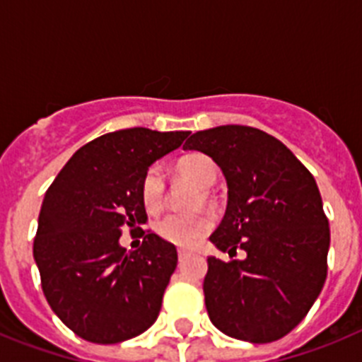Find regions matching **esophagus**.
I'll use <instances>...</instances> for the list:
<instances>
[{"instance_id": "34e87169", "label": "esophagus", "mask_w": 362, "mask_h": 362, "mask_svg": "<svg viewBox=\"0 0 362 362\" xmlns=\"http://www.w3.org/2000/svg\"><path fill=\"white\" fill-rule=\"evenodd\" d=\"M192 252L190 250H185V248H179L177 250V255H179V261H183L185 257H188V255H190Z\"/></svg>"}]
</instances>
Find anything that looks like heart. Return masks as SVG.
<instances>
[{"mask_svg": "<svg viewBox=\"0 0 362 362\" xmlns=\"http://www.w3.org/2000/svg\"><path fill=\"white\" fill-rule=\"evenodd\" d=\"M177 177L187 179L188 183L196 185L199 194L192 199V209H199L203 203L210 201L209 188L214 187L219 175V168L212 158L204 153H190L179 159L174 166ZM143 206L146 212H161L166 201V179L161 166L152 165L143 174L141 187ZM214 228V219L209 212H190V214H168L156 225V233L163 241L170 243L181 248H192L203 238H206Z\"/></svg>", "mask_w": 362, "mask_h": 362, "instance_id": "heart-1", "label": "heart"}]
</instances>
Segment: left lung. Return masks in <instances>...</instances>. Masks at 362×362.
Segmentation results:
<instances>
[{
	"mask_svg": "<svg viewBox=\"0 0 362 362\" xmlns=\"http://www.w3.org/2000/svg\"><path fill=\"white\" fill-rule=\"evenodd\" d=\"M217 163L228 204L210 241L203 292L210 321L248 343H272L306 317L328 274L330 226L315 179L279 139L252 127L226 124L188 137ZM238 250L245 252L239 262Z\"/></svg>",
	"mask_w": 362,
	"mask_h": 362,
	"instance_id": "left-lung-1",
	"label": "left lung"
}]
</instances>
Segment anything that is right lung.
Instances as JSON below:
<instances>
[{"label": "right lung", "mask_w": 362, "mask_h": 362, "mask_svg": "<svg viewBox=\"0 0 362 362\" xmlns=\"http://www.w3.org/2000/svg\"><path fill=\"white\" fill-rule=\"evenodd\" d=\"M190 132L124 129L74 153L41 204L34 259L63 325L88 343L116 344L148 330L177 267V252L150 230L127 252L121 230H141L143 174Z\"/></svg>", "instance_id": "right-lung-1"}]
</instances>
